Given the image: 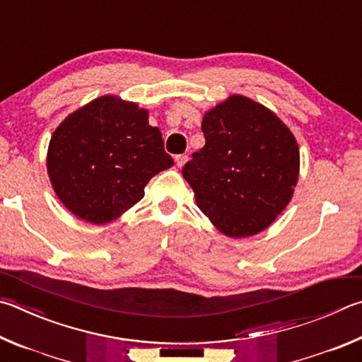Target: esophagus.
<instances>
[{
	"mask_svg": "<svg viewBox=\"0 0 362 362\" xmlns=\"http://www.w3.org/2000/svg\"><path fill=\"white\" fill-rule=\"evenodd\" d=\"M187 161H188V156L187 155H177L175 156V163H177V166H179V168H182Z\"/></svg>",
	"mask_w": 362,
	"mask_h": 362,
	"instance_id": "esophagus-1",
	"label": "esophagus"
}]
</instances>
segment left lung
Listing matches in <instances>:
<instances>
[{"label": "left lung", "instance_id": "8db88e82", "mask_svg": "<svg viewBox=\"0 0 362 362\" xmlns=\"http://www.w3.org/2000/svg\"><path fill=\"white\" fill-rule=\"evenodd\" d=\"M206 146L182 169L196 204L228 238H250L272 225L299 179V147L271 109L242 95L209 109Z\"/></svg>", "mask_w": 362, "mask_h": 362}]
</instances>
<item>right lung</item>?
<instances>
[{
    "mask_svg": "<svg viewBox=\"0 0 362 362\" xmlns=\"http://www.w3.org/2000/svg\"><path fill=\"white\" fill-rule=\"evenodd\" d=\"M174 161L148 110L104 95L69 114L52 134L47 174L71 214L93 225L117 220Z\"/></svg>",
    "mask_w": 362,
    "mask_h": 362,
    "instance_id": "right-lung-1",
    "label": "right lung"
}]
</instances>
